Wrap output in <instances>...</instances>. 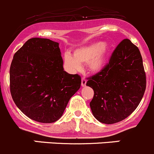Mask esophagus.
<instances>
[{
    "label": "esophagus",
    "instance_id": "34e87169",
    "mask_svg": "<svg viewBox=\"0 0 154 154\" xmlns=\"http://www.w3.org/2000/svg\"><path fill=\"white\" fill-rule=\"evenodd\" d=\"M86 83H87V80L85 79V78H82V87H85L86 86Z\"/></svg>",
    "mask_w": 154,
    "mask_h": 154
}]
</instances>
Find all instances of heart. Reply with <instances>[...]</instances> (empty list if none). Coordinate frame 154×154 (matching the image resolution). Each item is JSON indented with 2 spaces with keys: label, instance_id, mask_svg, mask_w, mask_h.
Listing matches in <instances>:
<instances>
[{
  "label": "heart",
  "instance_id": "1",
  "mask_svg": "<svg viewBox=\"0 0 154 154\" xmlns=\"http://www.w3.org/2000/svg\"><path fill=\"white\" fill-rule=\"evenodd\" d=\"M111 51V45L101 41L94 42L86 46L76 48L72 54L64 56V63L71 71L81 69V63H87L88 71L92 73H98L106 68Z\"/></svg>",
  "mask_w": 154,
  "mask_h": 154
}]
</instances>
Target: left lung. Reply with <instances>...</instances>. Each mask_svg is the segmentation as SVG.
I'll list each match as a JSON object with an SVG mask.
<instances>
[{"label": "left lung", "mask_w": 154, "mask_h": 154, "mask_svg": "<svg viewBox=\"0 0 154 154\" xmlns=\"http://www.w3.org/2000/svg\"><path fill=\"white\" fill-rule=\"evenodd\" d=\"M94 91L90 103L94 118L112 124L129 116L139 105L146 88V75L138 47L128 39L121 41L109 63L88 79Z\"/></svg>", "instance_id": "8db88e82"}]
</instances>
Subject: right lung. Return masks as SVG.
<instances>
[{
  "mask_svg": "<svg viewBox=\"0 0 154 154\" xmlns=\"http://www.w3.org/2000/svg\"><path fill=\"white\" fill-rule=\"evenodd\" d=\"M59 43L31 38L14 54L10 69V92L26 116L44 124L60 119L82 79L63 70Z\"/></svg>",
  "mask_w": 154,
  "mask_h": 154,
  "instance_id": "obj_1",
  "label": "right lung"
}]
</instances>
